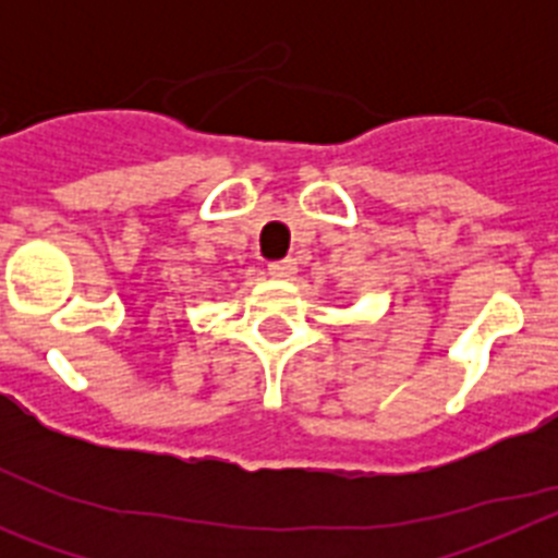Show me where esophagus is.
<instances>
[{
  "label": "esophagus",
  "instance_id": "esophagus-1",
  "mask_svg": "<svg viewBox=\"0 0 558 558\" xmlns=\"http://www.w3.org/2000/svg\"><path fill=\"white\" fill-rule=\"evenodd\" d=\"M268 274L276 276V279H290L295 274V259H274L268 265Z\"/></svg>",
  "mask_w": 558,
  "mask_h": 558
}]
</instances>
